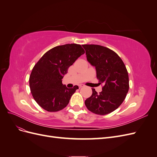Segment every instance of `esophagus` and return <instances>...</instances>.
<instances>
[{
    "instance_id": "1",
    "label": "esophagus",
    "mask_w": 157,
    "mask_h": 157,
    "mask_svg": "<svg viewBox=\"0 0 157 157\" xmlns=\"http://www.w3.org/2000/svg\"><path fill=\"white\" fill-rule=\"evenodd\" d=\"M83 86H84V84H80V85H79V88H82V87H83Z\"/></svg>"
}]
</instances>
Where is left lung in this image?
<instances>
[{"mask_svg": "<svg viewBox=\"0 0 157 157\" xmlns=\"http://www.w3.org/2000/svg\"><path fill=\"white\" fill-rule=\"evenodd\" d=\"M88 62L96 67L97 78L103 84L98 94L85 100L90 111L99 115H107L119 107L129 90V78L126 66L117 53L107 47L97 44H84Z\"/></svg>", "mask_w": 157, "mask_h": 157, "instance_id": "left-lung-1", "label": "left lung"}]
</instances>
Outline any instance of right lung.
<instances>
[{
    "instance_id": "add662e5",
    "label": "right lung",
    "mask_w": 157,
    "mask_h": 157,
    "mask_svg": "<svg viewBox=\"0 0 157 157\" xmlns=\"http://www.w3.org/2000/svg\"><path fill=\"white\" fill-rule=\"evenodd\" d=\"M84 53L80 44L58 46L46 52L35 65L29 77V86L33 98L42 109L56 112L68 105L78 86L67 88L61 80L70 66Z\"/></svg>"
}]
</instances>
